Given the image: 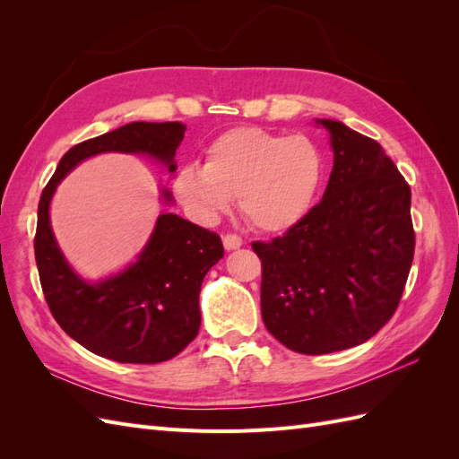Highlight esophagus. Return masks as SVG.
<instances>
[{"instance_id":"1","label":"esophagus","mask_w":459,"mask_h":459,"mask_svg":"<svg viewBox=\"0 0 459 459\" xmlns=\"http://www.w3.org/2000/svg\"><path fill=\"white\" fill-rule=\"evenodd\" d=\"M243 247V239L239 238V235H226L224 238V248L226 251H235V248H241Z\"/></svg>"}]
</instances>
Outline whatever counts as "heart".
Segmentation results:
<instances>
[{"label": "heart", "instance_id": "heart-1", "mask_svg": "<svg viewBox=\"0 0 459 459\" xmlns=\"http://www.w3.org/2000/svg\"><path fill=\"white\" fill-rule=\"evenodd\" d=\"M324 176V151L310 137L233 128L208 145L206 162L179 166L172 189L201 224H212L238 197L255 228L280 233L310 212Z\"/></svg>", "mask_w": 459, "mask_h": 459}]
</instances>
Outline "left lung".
<instances>
[{
  "label": "left lung",
  "instance_id": "1",
  "mask_svg": "<svg viewBox=\"0 0 459 459\" xmlns=\"http://www.w3.org/2000/svg\"><path fill=\"white\" fill-rule=\"evenodd\" d=\"M322 201L283 238L253 243L264 325L287 349L329 354L371 339L393 317L413 260L411 191L383 147L339 120Z\"/></svg>",
  "mask_w": 459,
  "mask_h": 459
}]
</instances>
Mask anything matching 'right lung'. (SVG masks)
I'll return each mask as SVG.
<instances>
[{
	"instance_id": "right-lung-1",
	"label": "right lung",
	"mask_w": 459,
	"mask_h": 459,
	"mask_svg": "<svg viewBox=\"0 0 459 459\" xmlns=\"http://www.w3.org/2000/svg\"><path fill=\"white\" fill-rule=\"evenodd\" d=\"M184 134L179 122H130L82 142L65 152L38 204L34 255L53 317L84 349L120 364L166 362L197 337L201 285L224 247L216 233L164 212L134 262L91 281L71 266L55 239L51 201L80 162L103 152L145 155L174 174ZM160 199L174 204L166 187Z\"/></svg>"
}]
</instances>
